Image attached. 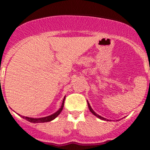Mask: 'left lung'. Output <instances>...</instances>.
<instances>
[{
  "instance_id": "obj_1",
  "label": "left lung",
  "mask_w": 150,
  "mask_h": 150,
  "mask_svg": "<svg viewBox=\"0 0 150 150\" xmlns=\"http://www.w3.org/2000/svg\"><path fill=\"white\" fill-rule=\"evenodd\" d=\"M87 103H88V109H89V110L91 111V113H92V114H93V115H95V116H97V117L98 118V119H100V120H104V121H109V120H107V119H106V118L102 117V116H100V115L97 114L96 112H95V111L93 110V109H92V108H91V106H90V104H89V103H88V101H87Z\"/></svg>"
}]
</instances>
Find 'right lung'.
<instances>
[{"instance_id": "obj_1", "label": "right lung", "mask_w": 150, "mask_h": 150, "mask_svg": "<svg viewBox=\"0 0 150 150\" xmlns=\"http://www.w3.org/2000/svg\"><path fill=\"white\" fill-rule=\"evenodd\" d=\"M65 97L66 96H64V98L62 106H61V107L59 108V110H57L55 113H53V114L50 115V116H46V117H41V118H31V117H27V116H21V117L23 118V119H25V120H26L27 121L30 122H32V123L47 122H50V121H52V120H55V118H56L57 116L60 114L61 112H62V110H63L64 103V100H65ZM19 116H20V115H19Z\"/></svg>"}]
</instances>
